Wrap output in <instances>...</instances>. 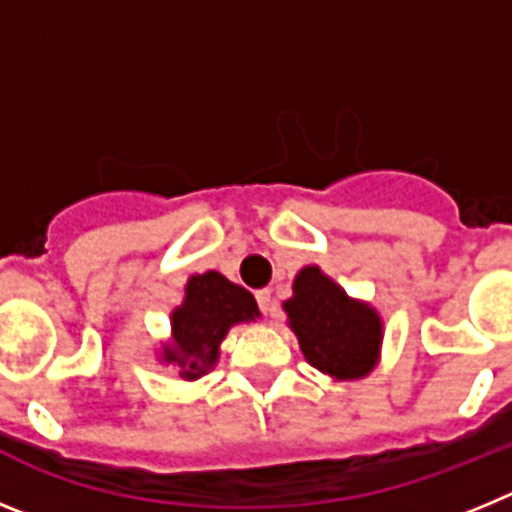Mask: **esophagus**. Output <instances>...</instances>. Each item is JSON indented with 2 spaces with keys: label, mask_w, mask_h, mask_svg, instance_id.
<instances>
[{
  "label": "esophagus",
  "mask_w": 512,
  "mask_h": 512,
  "mask_svg": "<svg viewBox=\"0 0 512 512\" xmlns=\"http://www.w3.org/2000/svg\"><path fill=\"white\" fill-rule=\"evenodd\" d=\"M256 302H259V310L264 312V315H271V312H274V297H271L269 289H259V292H256Z\"/></svg>",
  "instance_id": "34e87169"
}]
</instances>
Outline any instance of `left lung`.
I'll list each match as a JSON object with an SVG mask.
<instances>
[{
    "label": "left lung",
    "mask_w": 512,
    "mask_h": 512,
    "mask_svg": "<svg viewBox=\"0 0 512 512\" xmlns=\"http://www.w3.org/2000/svg\"><path fill=\"white\" fill-rule=\"evenodd\" d=\"M292 289L295 297L284 302V310L305 359L336 379H356L372 372L382 343L377 312L348 300L346 292L318 266H305Z\"/></svg>",
    "instance_id": "obj_1"
}]
</instances>
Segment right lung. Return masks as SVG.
Instances as JSON below:
<instances>
[{
  "mask_svg": "<svg viewBox=\"0 0 512 512\" xmlns=\"http://www.w3.org/2000/svg\"><path fill=\"white\" fill-rule=\"evenodd\" d=\"M259 315V305L248 289L228 282L223 274L207 271L187 282L184 305L171 315L174 346L164 351L166 364L182 369L184 379H197L217 361V348L230 325Z\"/></svg>",
  "mask_w": 512,
  "mask_h": 512,
  "instance_id": "right-lung-1",
  "label": "right lung"
}]
</instances>
